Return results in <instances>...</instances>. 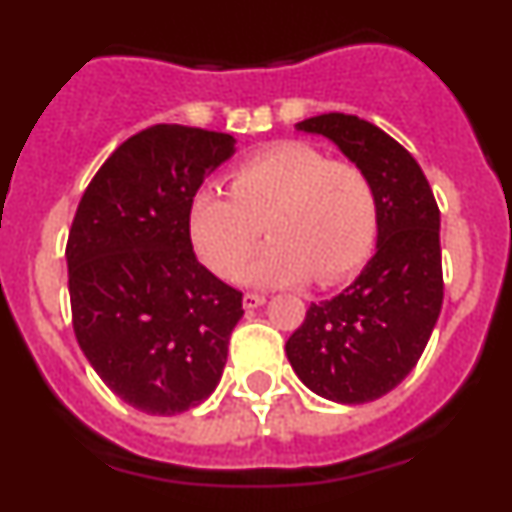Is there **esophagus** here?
Returning a JSON list of instances; mask_svg holds the SVG:
<instances>
[{"instance_id":"1","label":"esophagus","mask_w":512,"mask_h":512,"mask_svg":"<svg viewBox=\"0 0 512 512\" xmlns=\"http://www.w3.org/2000/svg\"><path fill=\"white\" fill-rule=\"evenodd\" d=\"M260 304H265V297H262V294H245V297H242V307L245 309H255L260 307Z\"/></svg>"}]
</instances>
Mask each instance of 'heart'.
<instances>
[{
  "label": "heart",
  "instance_id": "heart-1",
  "mask_svg": "<svg viewBox=\"0 0 512 512\" xmlns=\"http://www.w3.org/2000/svg\"><path fill=\"white\" fill-rule=\"evenodd\" d=\"M230 193L203 188L190 200V240L220 277L235 275L262 230L272 240L240 270L250 285H332L354 272L376 240L379 200L369 175L319 148L285 141L245 158Z\"/></svg>",
  "mask_w": 512,
  "mask_h": 512
}]
</instances>
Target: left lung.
Here are the masks:
<instances>
[{
	"label": "left lung",
	"instance_id": "8db88e82",
	"mask_svg": "<svg viewBox=\"0 0 512 512\" xmlns=\"http://www.w3.org/2000/svg\"><path fill=\"white\" fill-rule=\"evenodd\" d=\"M371 178L379 200L376 255L337 297L309 304L285 352L307 389L366 404L401 384L426 349L443 304L441 213L421 165L374 123L322 113L297 123Z\"/></svg>",
	"mask_w": 512,
	"mask_h": 512
}]
</instances>
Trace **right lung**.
I'll return each mask as SVG.
<instances>
[{"mask_svg": "<svg viewBox=\"0 0 512 512\" xmlns=\"http://www.w3.org/2000/svg\"><path fill=\"white\" fill-rule=\"evenodd\" d=\"M235 138L158 123L123 141L86 188L66 242L76 342L133 409L173 416L218 386L242 292L205 270L190 200Z\"/></svg>", "mask_w": 512, "mask_h": 512, "instance_id": "add662e5", "label": "right lung"}]
</instances>
